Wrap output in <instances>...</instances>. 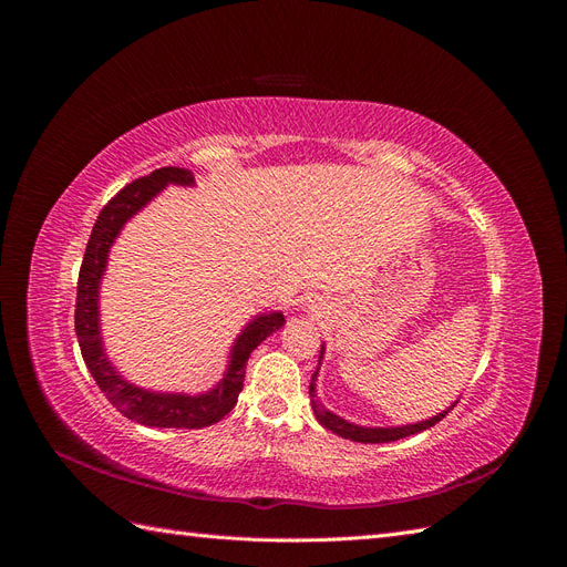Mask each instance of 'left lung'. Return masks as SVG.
Here are the masks:
<instances>
[{
	"label": "left lung",
	"instance_id": "obj_1",
	"mask_svg": "<svg viewBox=\"0 0 567 567\" xmlns=\"http://www.w3.org/2000/svg\"><path fill=\"white\" fill-rule=\"evenodd\" d=\"M321 354H323V348H321ZM321 359V357H319ZM317 373H319V367L317 371L312 373V383H310V394H312V409H315V416L317 421L329 427V431H333L336 435L346 437V440H352V442H364V444H379V442H394V440H402V437H409L414 433H421V431H427V427H433L437 421H442L444 416L450 414V411L456 406L452 404L447 411H442V414L427 419V421H421V423H414V425H400V427H362V425H354V423H348L346 419H340L336 414H331L329 409H326L317 398V390H315V381H317Z\"/></svg>",
	"mask_w": 567,
	"mask_h": 567
}]
</instances>
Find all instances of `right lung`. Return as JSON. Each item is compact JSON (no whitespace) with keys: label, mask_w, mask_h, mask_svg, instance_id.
<instances>
[{"label":"right lung","mask_w":567,"mask_h":567,"mask_svg":"<svg viewBox=\"0 0 567 567\" xmlns=\"http://www.w3.org/2000/svg\"><path fill=\"white\" fill-rule=\"evenodd\" d=\"M167 184H194V173L184 167H161L151 175L134 179L123 192H117L99 213L96 225L87 241V250L82 257L80 277H78V298H75V333L80 340L82 359L94 375L96 385L106 394L109 402L125 414L127 419L144 423L151 427H205L225 419L238 402V392L244 390L246 362L250 352L260 342L279 331L286 323L281 312H271L250 321L244 333L238 336L231 350V362L225 379L205 394H167L136 388L120 379L113 364L101 346L99 333V284L104 277L109 250L115 241L117 231L125 221L142 210L144 205L156 196Z\"/></svg>","instance_id":"1"}]
</instances>
